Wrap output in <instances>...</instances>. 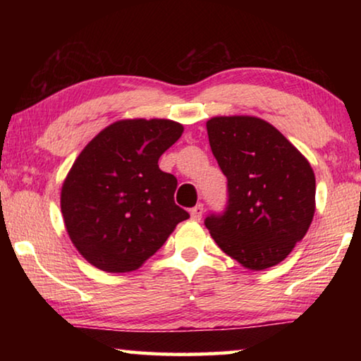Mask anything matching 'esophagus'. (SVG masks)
Masks as SVG:
<instances>
[{"instance_id":"esophagus-1","label":"esophagus","mask_w":361,"mask_h":361,"mask_svg":"<svg viewBox=\"0 0 361 361\" xmlns=\"http://www.w3.org/2000/svg\"><path fill=\"white\" fill-rule=\"evenodd\" d=\"M191 218L194 219V221H199L200 218H202V213H204V205L202 204H199V205H195V207H192L191 209Z\"/></svg>"}]
</instances>
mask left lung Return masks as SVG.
I'll use <instances>...</instances> for the list:
<instances>
[{
    "label": "left lung",
    "instance_id": "obj_1",
    "mask_svg": "<svg viewBox=\"0 0 361 361\" xmlns=\"http://www.w3.org/2000/svg\"><path fill=\"white\" fill-rule=\"evenodd\" d=\"M213 156L228 180V202L205 228L218 247L253 271L283 261L315 212V176L301 152L269 122L219 116L207 122Z\"/></svg>",
    "mask_w": 361,
    "mask_h": 361
}]
</instances>
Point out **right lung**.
Segmentation results:
<instances>
[{"label":"right lung","instance_id":"add662e5","mask_svg":"<svg viewBox=\"0 0 361 361\" xmlns=\"http://www.w3.org/2000/svg\"><path fill=\"white\" fill-rule=\"evenodd\" d=\"M181 133L169 119L118 121L78 156L60 204L70 239L90 264L135 271L189 218L175 204L178 181L157 164Z\"/></svg>","mask_w":361,"mask_h":361}]
</instances>
